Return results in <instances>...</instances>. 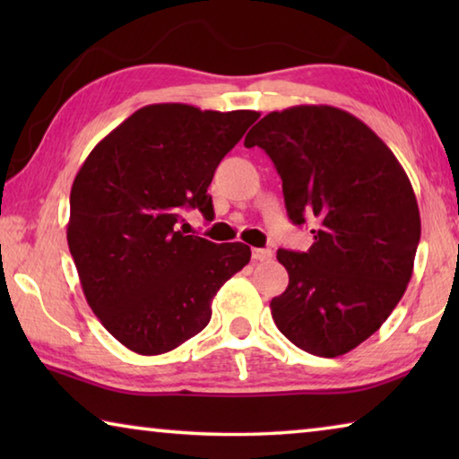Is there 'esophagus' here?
Wrapping results in <instances>:
<instances>
[{
    "label": "esophagus",
    "mask_w": 459,
    "mask_h": 459,
    "mask_svg": "<svg viewBox=\"0 0 459 459\" xmlns=\"http://www.w3.org/2000/svg\"><path fill=\"white\" fill-rule=\"evenodd\" d=\"M271 257H273V253H271L269 248H253L255 261H269Z\"/></svg>",
    "instance_id": "obj_1"
}]
</instances>
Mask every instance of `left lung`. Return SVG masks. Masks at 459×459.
<instances>
[{
  "label": "left lung",
  "instance_id": "left-lung-1",
  "mask_svg": "<svg viewBox=\"0 0 459 459\" xmlns=\"http://www.w3.org/2000/svg\"><path fill=\"white\" fill-rule=\"evenodd\" d=\"M283 182L287 216L314 224L306 253L279 248L290 285L271 299L287 340L336 359L370 338L399 304L421 237L405 169L368 126L330 105L273 111L248 131Z\"/></svg>",
  "mask_w": 459,
  "mask_h": 459
}]
</instances>
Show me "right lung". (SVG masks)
<instances>
[{
    "label": "right lung",
    "instance_id": "obj_1",
    "mask_svg": "<svg viewBox=\"0 0 459 459\" xmlns=\"http://www.w3.org/2000/svg\"><path fill=\"white\" fill-rule=\"evenodd\" d=\"M257 111L147 105L95 145L71 190L68 248L95 316L129 351H174L206 328L212 298L251 259L178 230L182 211L212 219L206 190Z\"/></svg>",
    "mask_w": 459,
    "mask_h": 459
}]
</instances>
